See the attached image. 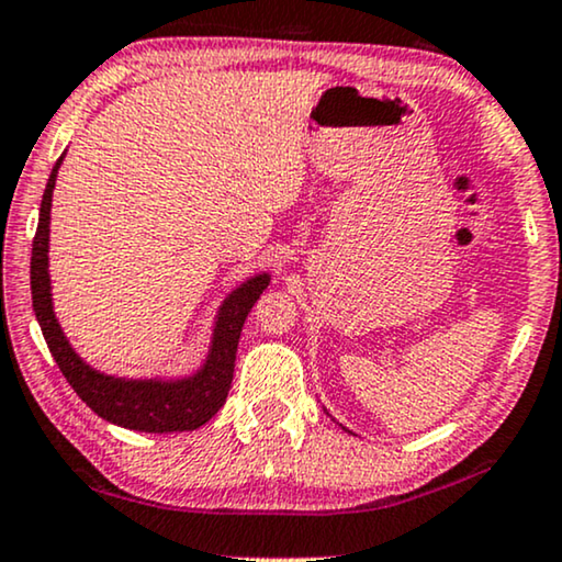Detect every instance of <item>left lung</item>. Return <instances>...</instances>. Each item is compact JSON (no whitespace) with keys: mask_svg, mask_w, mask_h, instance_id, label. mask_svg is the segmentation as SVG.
<instances>
[{"mask_svg":"<svg viewBox=\"0 0 562 562\" xmlns=\"http://www.w3.org/2000/svg\"><path fill=\"white\" fill-rule=\"evenodd\" d=\"M330 418H333V415H330ZM333 420H335V418H333ZM344 428H346V426H344ZM346 431H348V428H346Z\"/></svg>","mask_w":562,"mask_h":562,"instance_id":"8db88e82","label":"left lung"}]
</instances>
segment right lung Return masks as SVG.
Returning a JSON list of instances; mask_svg holds the SVG:
<instances>
[{"mask_svg":"<svg viewBox=\"0 0 562 562\" xmlns=\"http://www.w3.org/2000/svg\"><path fill=\"white\" fill-rule=\"evenodd\" d=\"M64 155L58 157L54 170H50L46 191H43L38 232H35L31 258L33 310L43 338L48 344V351L58 363V369H61V374L67 376L71 390L108 424L142 434L195 431V428L214 418L218 407L227 403L232 376H235L239 333H243L247 312L252 310V304L258 302V296L271 283V273L260 271L250 276L222 299L214 315V325H211L209 351L203 356L201 367L193 369L191 374L115 376L90 367L75 351L67 333L58 325L54 294H50V201H54V188Z\"/></svg>","mask_w":562,"mask_h":562,"instance_id":"add662e5","label":"right lung"}]
</instances>
